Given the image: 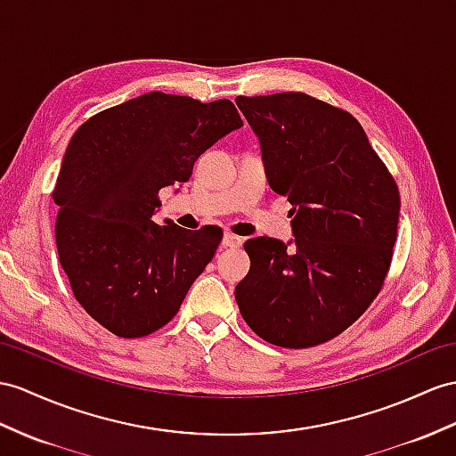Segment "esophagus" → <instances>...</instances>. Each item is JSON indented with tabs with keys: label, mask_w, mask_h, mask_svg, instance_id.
I'll return each mask as SVG.
<instances>
[{
	"label": "esophagus",
	"mask_w": 456,
	"mask_h": 456,
	"mask_svg": "<svg viewBox=\"0 0 456 456\" xmlns=\"http://www.w3.org/2000/svg\"><path fill=\"white\" fill-rule=\"evenodd\" d=\"M222 246L224 248H240L241 246V238L232 234V232H226L224 236H222Z\"/></svg>",
	"instance_id": "34e87169"
}]
</instances>
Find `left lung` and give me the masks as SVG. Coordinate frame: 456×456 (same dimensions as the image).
Here are the masks:
<instances>
[{"label":"left lung","mask_w":456,"mask_h":456,"mask_svg":"<svg viewBox=\"0 0 456 456\" xmlns=\"http://www.w3.org/2000/svg\"><path fill=\"white\" fill-rule=\"evenodd\" d=\"M259 137L271 190L288 197L294 246L243 243L251 266L236 286L243 321L282 348L338 337L381 292L401 195L360 121L305 93L238 96Z\"/></svg>","instance_id":"8db88e82"}]
</instances>
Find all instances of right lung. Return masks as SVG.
Here are the masks:
<instances>
[{
	"label": "right lung",
	"mask_w": 456,
	"mask_h": 456,
	"mask_svg": "<svg viewBox=\"0 0 456 456\" xmlns=\"http://www.w3.org/2000/svg\"><path fill=\"white\" fill-rule=\"evenodd\" d=\"M243 126L230 100L147 93L75 131L58 183L55 246L77 302L121 338L159 330L222 241V228L152 220L162 187L190 180L195 160Z\"/></svg>",
	"instance_id": "add662e5"
}]
</instances>
